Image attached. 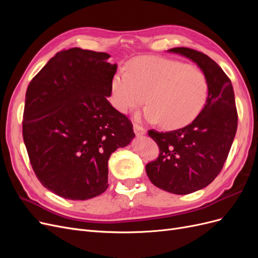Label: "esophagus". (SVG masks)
<instances>
[{"label":"esophagus","instance_id":"1","mask_svg":"<svg viewBox=\"0 0 258 258\" xmlns=\"http://www.w3.org/2000/svg\"><path fill=\"white\" fill-rule=\"evenodd\" d=\"M134 130L136 132V135H138V136L146 134V129L143 128L142 126H140V124H138V123H134Z\"/></svg>","mask_w":258,"mask_h":258}]
</instances>
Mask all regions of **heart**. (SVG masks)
<instances>
[{
  "label": "heart",
  "mask_w": 258,
  "mask_h": 258,
  "mask_svg": "<svg viewBox=\"0 0 258 258\" xmlns=\"http://www.w3.org/2000/svg\"><path fill=\"white\" fill-rule=\"evenodd\" d=\"M209 83L200 69L174 59L145 56L132 60L112 80V102L121 113L141 106L145 119L166 129L190 123L204 108Z\"/></svg>",
  "instance_id": "obj_1"
}]
</instances>
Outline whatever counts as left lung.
Here are the masks:
<instances>
[{"mask_svg":"<svg viewBox=\"0 0 258 258\" xmlns=\"http://www.w3.org/2000/svg\"><path fill=\"white\" fill-rule=\"evenodd\" d=\"M169 51L196 62L208 79L209 95L204 110L184 128L169 132L148 130L159 155L145 170L160 189L187 195L202 189L220 174L236 136L238 113L231 81L214 60L187 47Z\"/></svg>","mask_w":258,"mask_h":258,"instance_id":"1","label":"left lung"}]
</instances>
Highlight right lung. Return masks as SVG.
<instances>
[{
    "mask_svg": "<svg viewBox=\"0 0 258 258\" xmlns=\"http://www.w3.org/2000/svg\"><path fill=\"white\" fill-rule=\"evenodd\" d=\"M82 48L57 52L30 82L22 137L46 188L71 200L106 190L107 161L135 137L128 117L110 104L116 64Z\"/></svg>",
    "mask_w": 258,
    "mask_h": 258,
    "instance_id": "right-lung-1",
    "label": "right lung"
}]
</instances>
